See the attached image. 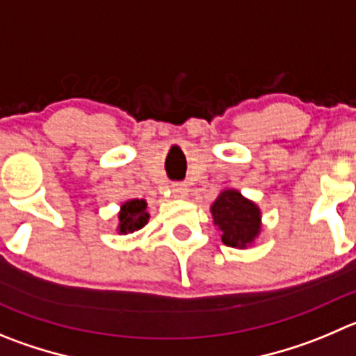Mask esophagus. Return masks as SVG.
<instances>
[{
  "instance_id": "34e87169",
  "label": "esophagus",
  "mask_w": 356,
  "mask_h": 356,
  "mask_svg": "<svg viewBox=\"0 0 356 356\" xmlns=\"http://www.w3.org/2000/svg\"><path fill=\"white\" fill-rule=\"evenodd\" d=\"M188 186L186 184H181V182H177V184L172 186V193H174L175 198H186L188 197Z\"/></svg>"
}]
</instances>
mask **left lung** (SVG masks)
Listing matches in <instances>:
<instances>
[{
    "label": "left lung",
    "instance_id": "left-lung-1",
    "mask_svg": "<svg viewBox=\"0 0 356 356\" xmlns=\"http://www.w3.org/2000/svg\"><path fill=\"white\" fill-rule=\"evenodd\" d=\"M212 223L225 245L248 249L261 234V211L253 200L238 189L228 188L218 195L211 205Z\"/></svg>",
    "mask_w": 356,
    "mask_h": 356
}]
</instances>
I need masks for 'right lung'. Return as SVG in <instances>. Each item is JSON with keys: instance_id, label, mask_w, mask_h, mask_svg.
Listing matches in <instances>:
<instances>
[{"instance_id": "obj_1", "label": "right lung", "mask_w": 356, "mask_h": 356, "mask_svg": "<svg viewBox=\"0 0 356 356\" xmlns=\"http://www.w3.org/2000/svg\"><path fill=\"white\" fill-rule=\"evenodd\" d=\"M147 212V200L144 198H129V200L122 202L121 209L118 212V232L119 235H128L133 232L140 230L147 225L149 221Z\"/></svg>"}]
</instances>
